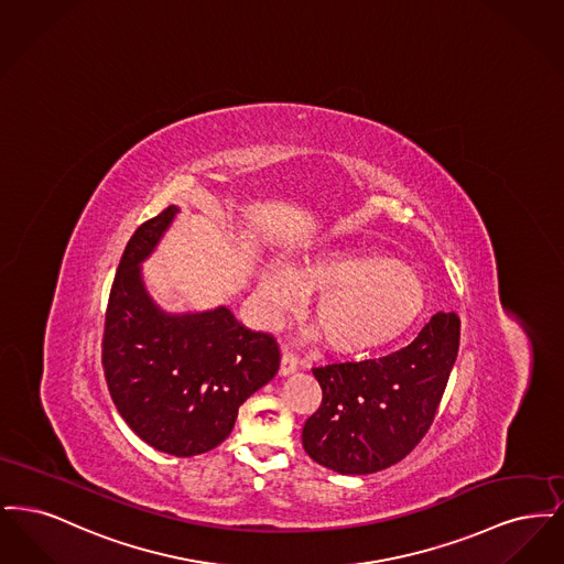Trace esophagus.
<instances>
[{"mask_svg": "<svg viewBox=\"0 0 564 564\" xmlns=\"http://www.w3.org/2000/svg\"><path fill=\"white\" fill-rule=\"evenodd\" d=\"M295 370H297V357L292 355V352H288V350H283L279 372H281V376H290L294 375Z\"/></svg>", "mask_w": 564, "mask_h": 564, "instance_id": "esophagus-1", "label": "esophagus"}]
</instances>
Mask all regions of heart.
<instances>
[{
    "instance_id": "heart-1",
    "label": "heart",
    "mask_w": 564,
    "mask_h": 564,
    "mask_svg": "<svg viewBox=\"0 0 564 564\" xmlns=\"http://www.w3.org/2000/svg\"><path fill=\"white\" fill-rule=\"evenodd\" d=\"M302 292L315 294L311 317L327 349L340 355L393 343L425 308L421 279L402 262L368 249H322L304 258L292 274L276 267L260 274L258 294L269 317L292 311Z\"/></svg>"
}]
</instances>
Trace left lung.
Wrapping results in <instances>:
<instances>
[{
  "label": "left lung",
  "mask_w": 564,
  "mask_h": 564,
  "mask_svg": "<svg viewBox=\"0 0 564 564\" xmlns=\"http://www.w3.org/2000/svg\"><path fill=\"white\" fill-rule=\"evenodd\" d=\"M458 338L456 313H437L402 350L313 368L323 398L302 430L306 455L345 476L375 474L410 455L435 419Z\"/></svg>",
  "instance_id": "1"
}]
</instances>
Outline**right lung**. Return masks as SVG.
Listing matches in <instances>:
<instances>
[{"mask_svg": "<svg viewBox=\"0 0 564 564\" xmlns=\"http://www.w3.org/2000/svg\"><path fill=\"white\" fill-rule=\"evenodd\" d=\"M177 214L166 207L127 242L109 292L104 370L120 416L145 444L194 456L230 435L241 403L276 375L281 352L226 306L173 315L148 294L141 262Z\"/></svg>", "mask_w": 564, "mask_h": 564, "instance_id": "obj_1", "label": "right lung"}]
</instances>
